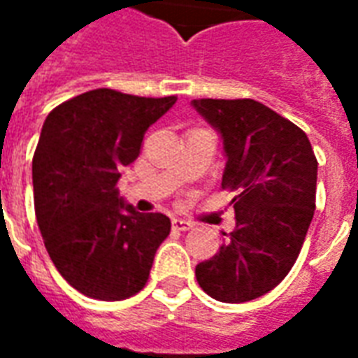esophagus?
I'll return each mask as SVG.
<instances>
[{
    "label": "esophagus",
    "mask_w": 358,
    "mask_h": 358,
    "mask_svg": "<svg viewBox=\"0 0 358 358\" xmlns=\"http://www.w3.org/2000/svg\"><path fill=\"white\" fill-rule=\"evenodd\" d=\"M172 228H174V230H180V232H186V230H192L194 224H192L189 220H184V218H174V220H172Z\"/></svg>",
    "instance_id": "obj_1"
}]
</instances>
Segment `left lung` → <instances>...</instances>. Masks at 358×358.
Segmentation results:
<instances>
[{
	"label": "left lung",
	"instance_id": "obj_1",
	"mask_svg": "<svg viewBox=\"0 0 358 358\" xmlns=\"http://www.w3.org/2000/svg\"><path fill=\"white\" fill-rule=\"evenodd\" d=\"M222 138V187L236 228L218 253L195 266L201 289L222 303H245L274 289L299 257L315 215L316 163L307 134L255 99H194Z\"/></svg>",
	"mask_w": 358,
	"mask_h": 358
}]
</instances>
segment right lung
I'll return each mask as SVG.
<instances>
[{"label": "right lung", "instance_id": "add662e5", "mask_svg": "<svg viewBox=\"0 0 358 358\" xmlns=\"http://www.w3.org/2000/svg\"><path fill=\"white\" fill-rule=\"evenodd\" d=\"M176 103L97 88L51 110L32 159L34 207L51 261L74 289L128 299L148 284L171 218L138 213L118 195L120 171L148 128Z\"/></svg>", "mask_w": 358, "mask_h": 358}]
</instances>
